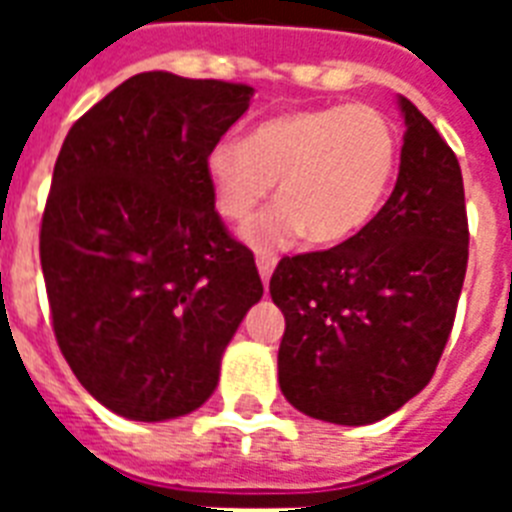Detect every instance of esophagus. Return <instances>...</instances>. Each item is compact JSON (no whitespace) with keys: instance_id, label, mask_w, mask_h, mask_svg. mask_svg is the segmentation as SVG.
Returning <instances> with one entry per match:
<instances>
[{"instance_id":"1","label":"esophagus","mask_w":512,"mask_h":512,"mask_svg":"<svg viewBox=\"0 0 512 512\" xmlns=\"http://www.w3.org/2000/svg\"><path fill=\"white\" fill-rule=\"evenodd\" d=\"M273 268H276V255H271V252H260V255H257V271H260V279H263L265 287H268V281H271Z\"/></svg>"}]
</instances>
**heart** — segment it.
Instances as JSON below:
<instances>
[{"label":"heart","mask_w":512,"mask_h":512,"mask_svg":"<svg viewBox=\"0 0 512 512\" xmlns=\"http://www.w3.org/2000/svg\"><path fill=\"white\" fill-rule=\"evenodd\" d=\"M398 132L380 108L324 106L265 119L247 140H220L204 156L220 217L247 223L273 193L279 201L244 231L255 249L305 236L332 247L380 212L398 164Z\"/></svg>","instance_id":"obj_1"}]
</instances>
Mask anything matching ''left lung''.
I'll list each match as a JSON object with an SVG mask.
<instances>
[{"mask_svg": "<svg viewBox=\"0 0 512 512\" xmlns=\"http://www.w3.org/2000/svg\"><path fill=\"white\" fill-rule=\"evenodd\" d=\"M396 188L353 239L284 257L271 297L287 321L279 385L313 420L369 425L414 398L452 332L468 215L460 162L412 100L398 98Z\"/></svg>", "mask_w": 512, "mask_h": 512, "instance_id": "1", "label": "left lung"}]
</instances>
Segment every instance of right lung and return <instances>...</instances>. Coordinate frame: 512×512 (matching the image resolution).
I'll use <instances>...</instances> for the list:
<instances>
[{
	"instance_id": "obj_1",
	"label": "right lung",
	"mask_w": 512,
	"mask_h": 512,
	"mask_svg": "<svg viewBox=\"0 0 512 512\" xmlns=\"http://www.w3.org/2000/svg\"><path fill=\"white\" fill-rule=\"evenodd\" d=\"M252 95L146 71L63 140L39 233L52 329L84 390L127 420L199 409L263 297L255 257L223 228L204 172Z\"/></svg>"
}]
</instances>
